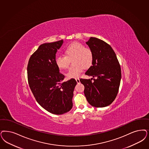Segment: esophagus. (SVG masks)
<instances>
[{"label":"esophagus","mask_w":149,"mask_h":149,"mask_svg":"<svg viewBox=\"0 0 149 149\" xmlns=\"http://www.w3.org/2000/svg\"><path fill=\"white\" fill-rule=\"evenodd\" d=\"M75 80H76V81H77V84H79V83H80V79H79V78H76L75 79Z\"/></svg>","instance_id":"1"}]
</instances>
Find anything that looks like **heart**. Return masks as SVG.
<instances>
[{"instance_id":"1","label":"heart","mask_w":149,"mask_h":149,"mask_svg":"<svg viewBox=\"0 0 149 149\" xmlns=\"http://www.w3.org/2000/svg\"><path fill=\"white\" fill-rule=\"evenodd\" d=\"M65 56H56L55 62L57 67L61 70L68 68L70 61L72 65L67 74L69 79L79 77L84 68L87 69L91 66L93 61L92 50L79 42H73L64 49Z\"/></svg>"}]
</instances>
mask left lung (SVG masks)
Masks as SVG:
<instances>
[{"mask_svg":"<svg viewBox=\"0 0 149 149\" xmlns=\"http://www.w3.org/2000/svg\"><path fill=\"white\" fill-rule=\"evenodd\" d=\"M86 43L93 51V61L85 72L93 78L80 79L85 87V96L92 106H108L118 93L122 77L120 64L112 48L104 41L90 37Z\"/></svg>","mask_w":149,"mask_h":149,"instance_id":"8db88e82","label":"left lung"}]
</instances>
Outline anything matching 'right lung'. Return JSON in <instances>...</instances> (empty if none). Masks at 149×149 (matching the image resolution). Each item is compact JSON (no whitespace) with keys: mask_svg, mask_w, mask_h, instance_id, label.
<instances>
[{"mask_svg":"<svg viewBox=\"0 0 149 149\" xmlns=\"http://www.w3.org/2000/svg\"><path fill=\"white\" fill-rule=\"evenodd\" d=\"M63 40L40 45L30 56L27 79L38 104L48 112L62 114L72 107V98L77 82L74 79L63 82L64 75L56 64V54Z\"/></svg>","mask_w":149,"mask_h":149,"instance_id":"right-lung-1","label":"right lung"}]
</instances>
